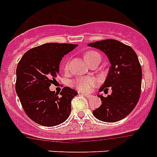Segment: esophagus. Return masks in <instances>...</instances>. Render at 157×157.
I'll return each instance as SVG.
<instances>
[{
	"mask_svg": "<svg viewBox=\"0 0 157 157\" xmlns=\"http://www.w3.org/2000/svg\"><path fill=\"white\" fill-rule=\"evenodd\" d=\"M83 96H85L86 97V98H91V95H89V94H82Z\"/></svg>",
	"mask_w": 157,
	"mask_h": 157,
	"instance_id": "1",
	"label": "esophagus"
}]
</instances>
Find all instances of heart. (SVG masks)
Masks as SVG:
<instances>
[{"label": "heart", "mask_w": 157, "mask_h": 157, "mask_svg": "<svg viewBox=\"0 0 157 157\" xmlns=\"http://www.w3.org/2000/svg\"><path fill=\"white\" fill-rule=\"evenodd\" d=\"M84 59L86 61V62L90 64L92 61L95 59L100 58V55L99 52L96 51H87L84 53ZM69 68V63L66 62L64 66V69L67 71ZM95 80L91 78H78L73 82V86L76 88L78 91H81V92H90L92 90V88L95 86Z\"/></svg>", "instance_id": "b5f03b06"}]
</instances>
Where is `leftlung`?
I'll list each match as a JSON object with an SVG mask.
<instances>
[{"mask_svg":"<svg viewBox=\"0 0 157 157\" xmlns=\"http://www.w3.org/2000/svg\"><path fill=\"white\" fill-rule=\"evenodd\" d=\"M105 52L111 66L100 91L112 93L107 97L98 95L102 105L92 112L98 120L115 122L125 118L137 105L141 93L142 68L132 48L116 40L88 44Z\"/></svg>","mask_w":157,"mask_h":157,"instance_id":"obj_1","label":"left lung"}]
</instances>
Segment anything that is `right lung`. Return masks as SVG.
I'll return each mask as SVG.
<instances>
[{
	"mask_svg": "<svg viewBox=\"0 0 157 157\" xmlns=\"http://www.w3.org/2000/svg\"><path fill=\"white\" fill-rule=\"evenodd\" d=\"M78 44L48 43L28 50L16 70L15 90L25 113L36 123L54 126L68 118L71 100L78 92L65 86L57 96L49 90L59 75L62 57Z\"/></svg>",
	"mask_w": 157,
	"mask_h": 157,
	"instance_id": "1",
	"label": "right lung"
}]
</instances>
